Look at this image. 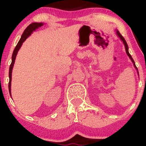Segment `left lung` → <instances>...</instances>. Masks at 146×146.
Masks as SVG:
<instances>
[{
	"mask_svg": "<svg viewBox=\"0 0 146 146\" xmlns=\"http://www.w3.org/2000/svg\"><path fill=\"white\" fill-rule=\"evenodd\" d=\"M116 31H117V32H116V33H117V36H118L119 37V38H120V39L121 40V41H123V44H124L125 48V51H126V53H127V55H128V56H129V58H130V59L132 60V62H133L134 66H135V67L137 69V68L136 65H135V62H134L133 59H132V56H130V53H129V52H128V44H127V43H126V42H125V40L124 38H123V37L121 36V33H119V31L118 30H116Z\"/></svg>",
	"mask_w": 146,
	"mask_h": 146,
	"instance_id": "obj_1",
	"label": "left lung"
}]
</instances>
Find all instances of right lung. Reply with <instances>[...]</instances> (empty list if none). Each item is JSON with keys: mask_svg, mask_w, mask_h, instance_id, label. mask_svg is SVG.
<instances>
[{"mask_svg": "<svg viewBox=\"0 0 146 146\" xmlns=\"http://www.w3.org/2000/svg\"><path fill=\"white\" fill-rule=\"evenodd\" d=\"M43 25V23H33L30 24L26 28V29L25 30L24 32H23V35H22L21 38L20 39L19 42H18L17 45L15 47L14 52H13V54H12V57H11V63L10 64L9 66V94L11 95V73H12V69H13V66H14V62H15V60H16V55H17L18 50L20 49V48L21 47L22 44L24 42L25 40L29 37L30 35L31 34V33L33 32V31H35L36 29L40 27Z\"/></svg>", "mask_w": 146, "mask_h": 146, "instance_id": "obj_1", "label": "right lung"}]
</instances>
